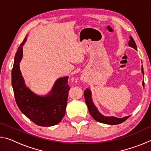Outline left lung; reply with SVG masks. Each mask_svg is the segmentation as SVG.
<instances>
[{
	"mask_svg": "<svg viewBox=\"0 0 151 151\" xmlns=\"http://www.w3.org/2000/svg\"><path fill=\"white\" fill-rule=\"evenodd\" d=\"M129 47L134 48L135 50L137 49L136 43H135L134 39H132V37H130V40L129 41ZM142 73L144 75V71H143V67L142 66ZM142 86L143 87L145 86V83L144 81L142 82ZM84 96H85V102L86 105H87L89 113L91 114V115L93 116V118L96 120V121L101 123L107 124H111V125H115L121 124L122 122H124L126 120L129 118L130 116H124L123 118H117V117L114 116H105L99 112L98 109H96V107L94 105L93 100H92V94L90 89L87 88L85 91L84 93Z\"/></svg>",
	"mask_w": 151,
	"mask_h": 151,
	"instance_id": "obj_1",
	"label": "left lung"
}]
</instances>
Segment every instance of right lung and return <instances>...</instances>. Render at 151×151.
<instances>
[{
	"label": "right lung",
	"mask_w": 151,
	"mask_h": 151,
	"mask_svg": "<svg viewBox=\"0 0 151 151\" xmlns=\"http://www.w3.org/2000/svg\"><path fill=\"white\" fill-rule=\"evenodd\" d=\"M27 39V36L18 48L12 69V86L15 101L20 111L36 124L54 126L59 123L65 116L70 89L68 76L57 79L52 90L45 96L37 95L27 87L19 68L22 47Z\"/></svg>",
	"instance_id": "obj_1"
}]
</instances>
